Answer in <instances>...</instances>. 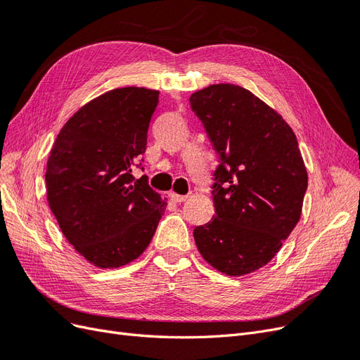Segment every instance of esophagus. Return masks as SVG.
Returning a JSON list of instances; mask_svg holds the SVG:
<instances>
[{
	"label": "esophagus",
	"instance_id": "esophagus-1",
	"mask_svg": "<svg viewBox=\"0 0 360 360\" xmlns=\"http://www.w3.org/2000/svg\"><path fill=\"white\" fill-rule=\"evenodd\" d=\"M189 197H191V195H179V193H176V192H171V193H169V198H171L174 202H183V201H186Z\"/></svg>",
	"mask_w": 360,
	"mask_h": 360
}]
</instances>
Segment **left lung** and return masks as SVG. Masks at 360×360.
I'll list each match as a JSON object with an SVG mask.
<instances>
[{"instance_id": "obj_1", "label": "left lung", "mask_w": 360, "mask_h": 360, "mask_svg": "<svg viewBox=\"0 0 360 360\" xmlns=\"http://www.w3.org/2000/svg\"><path fill=\"white\" fill-rule=\"evenodd\" d=\"M219 155L213 219L193 230L202 258L228 276L274 258L300 219L308 172L292 129L249 90L214 84L191 96Z\"/></svg>"}]
</instances>
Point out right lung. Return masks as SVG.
Listing matches in <instances>:
<instances>
[{"mask_svg":"<svg viewBox=\"0 0 360 360\" xmlns=\"http://www.w3.org/2000/svg\"><path fill=\"white\" fill-rule=\"evenodd\" d=\"M158 102L159 91L144 86L108 91L76 111L52 146L45 174L49 207L64 237L96 267L136 259L165 213V198L147 177L132 176Z\"/></svg>","mask_w":360,"mask_h":360,"instance_id":"right-lung-1","label":"right lung"}]
</instances>
